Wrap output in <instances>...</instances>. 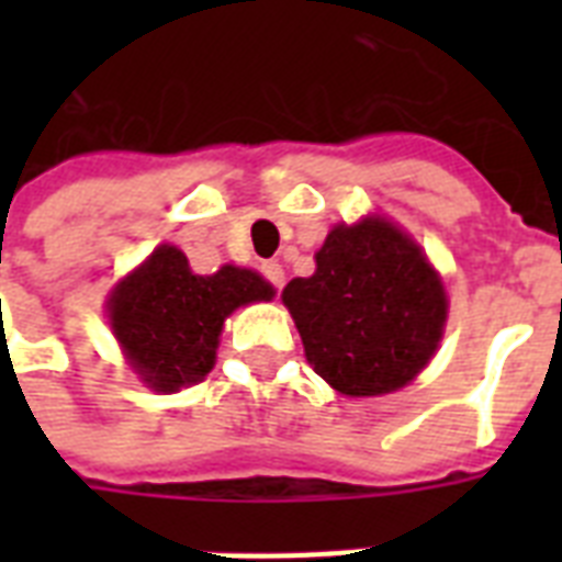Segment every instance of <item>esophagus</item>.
<instances>
[{"label":"esophagus","instance_id":"esophagus-1","mask_svg":"<svg viewBox=\"0 0 562 562\" xmlns=\"http://www.w3.org/2000/svg\"><path fill=\"white\" fill-rule=\"evenodd\" d=\"M262 277L271 282L273 289H282V282H285V271H282L280 262H265L262 265Z\"/></svg>","mask_w":562,"mask_h":562}]
</instances>
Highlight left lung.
Segmentation results:
<instances>
[{"mask_svg": "<svg viewBox=\"0 0 562 562\" xmlns=\"http://www.w3.org/2000/svg\"><path fill=\"white\" fill-rule=\"evenodd\" d=\"M315 273L282 289L308 364L344 396L400 391L443 338V282L396 224L368 215L338 224L315 254Z\"/></svg>", "mask_w": 562, "mask_h": 562, "instance_id": "left-lung-1", "label": "left lung"}]
</instances>
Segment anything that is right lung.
<instances>
[{
	"mask_svg": "<svg viewBox=\"0 0 562 562\" xmlns=\"http://www.w3.org/2000/svg\"><path fill=\"white\" fill-rule=\"evenodd\" d=\"M271 297L273 289L256 271L224 265L201 277L178 247L160 245L113 289L108 317L139 379L175 393L215 368L221 329L238 306Z\"/></svg>",
	"mask_w": 562,
	"mask_h": 562,
	"instance_id": "1",
	"label": "right lung"
}]
</instances>
